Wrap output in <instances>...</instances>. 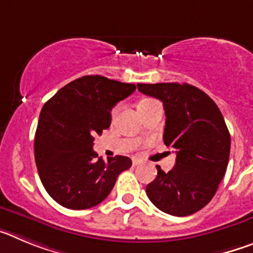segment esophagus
<instances>
[{
    "instance_id": "1",
    "label": "esophagus",
    "mask_w": 253,
    "mask_h": 253,
    "mask_svg": "<svg viewBox=\"0 0 253 253\" xmlns=\"http://www.w3.org/2000/svg\"><path fill=\"white\" fill-rule=\"evenodd\" d=\"M133 166H139V165H142V160H139V158H133Z\"/></svg>"
}]
</instances>
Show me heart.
I'll use <instances>...</instances> for the list:
<instances>
[{"mask_svg": "<svg viewBox=\"0 0 253 253\" xmlns=\"http://www.w3.org/2000/svg\"><path fill=\"white\" fill-rule=\"evenodd\" d=\"M144 101H148V99H144V100H142V101H139V104H142V102H144ZM139 104H138V105H139ZM116 110H118V107H115V109H114V111H113V113H115Z\"/></svg>", "mask_w": 253, "mask_h": 253, "instance_id": "1", "label": "heart"}]
</instances>
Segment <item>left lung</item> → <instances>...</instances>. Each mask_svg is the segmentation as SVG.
Segmentation results:
<instances>
[{
    "mask_svg": "<svg viewBox=\"0 0 253 253\" xmlns=\"http://www.w3.org/2000/svg\"><path fill=\"white\" fill-rule=\"evenodd\" d=\"M138 90L163 102V142L176 149L175 167L147 185L149 200L175 216L196 213L213 199L225 173L231 134L224 118L204 91L189 84H138Z\"/></svg>",
    "mask_w": 253,
    "mask_h": 253,
    "instance_id": "8db88e82",
    "label": "left lung"
}]
</instances>
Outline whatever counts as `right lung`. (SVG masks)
Masks as SVG:
<instances>
[{
  "mask_svg": "<svg viewBox=\"0 0 253 253\" xmlns=\"http://www.w3.org/2000/svg\"><path fill=\"white\" fill-rule=\"evenodd\" d=\"M135 88L102 76H84L44 104L35 133V163L42 184L58 204L73 210L95 207L130 169L129 157L105 162L92 147L96 134L110 126L111 109Z\"/></svg>",
  "mask_w": 253,
  "mask_h": 253,
  "instance_id": "add662e5",
  "label": "right lung"
}]
</instances>
